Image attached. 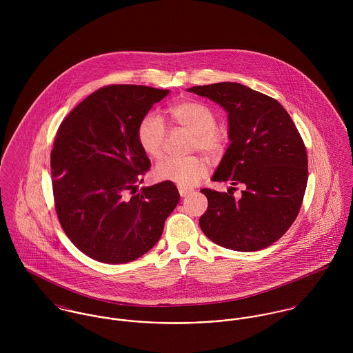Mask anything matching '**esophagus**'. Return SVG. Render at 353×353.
<instances>
[{"instance_id": "34e87169", "label": "esophagus", "mask_w": 353, "mask_h": 353, "mask_svg": "<svg viewBox=\"0 0 353 353\" xmlns=\"http://www.w3.org/2000/svg\"><path fill=\"white\" fill-rule=\"evenodd\" d=\"M192 193V190H189V189H185V188H179V194H181V197L183 199V197H186V196H189Z\"/></svg>"}]
</instances>
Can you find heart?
Returning a JSON list of instances; mask_svg holds the SVG:
<instances>
[{
    "mask_svg": "<svg viewBox=\"0 0 353 353\" xmlns=\"http://www.w3.org/2000/svg\"><path fill=\"white\" fill-rule=\"evenodd\" d=\"M170 117L178 126L193 133L192 148L208 156H217L224 147V133L216 128V117L205 104L181 101L170 107ZM167 130L161 117L145 114L137 126V140L141 150L151 159H160L165 148ZM159 181L174 182L181 188H192L208 174V163L201 156L167 157L153 170Z\"/></svg>",
    "mask_w": 353,
    "mask_h": 353,
    "instance_id": "obj_1",
    "label": "heart"
}]
</instances>
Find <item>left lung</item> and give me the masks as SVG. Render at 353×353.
<instances>
[{"mask_svg":"<svg viewBox=\"0 0 353 353\" xmlns=\"http://www.w3.org/2000/svg\"><path fill=\"white\" fill-rule=\"evenodd\" d=\"M228 114L230 145L212 181L243 185L242 196L202 189L208 209L202 232L235 252H258L280 239L295 221L307 186V152L285 108L239 83L188 88Z\"/></svg>","mask_w":353,"mask_h":353,"instance_id":"left-lung-1","label":"left lung"}]
</instances>
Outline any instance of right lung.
<instances>
[{
  "instance_id": "obj_1",
  "label": "right lung",
  "mask_w": 353,
  "mask_h": 353,
  "mask_svg": "<svg viewBox=\"0 0 353 353\" xmlns=\"http://www.w3.org/2000/svg\"><path fill=\"white\" fill-rule=\"evenodd\" d=\"M170 94L145 85H108L62 121L51 151L52 193L61 227L73 245L104 263H126L159 242L179 202L172 182L136 193L151 167L137 126Z\"/></svg>"
}]
</instances>
